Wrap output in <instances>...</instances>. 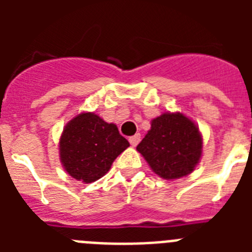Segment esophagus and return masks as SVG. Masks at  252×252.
I'll use <instances>...</instances> for the list:
<instances>
[{"mask_svg":"<svg viewBox=\"0 0 252 252\" xmlns=\"http://www.w3.org/2000/svg\"><path fill=\"white\" fill-rule=\"evenodd\" d=\"M140 140H141V135H140V133H136V135L131 136L130 139H128V141H130V144L132 146H136L140 142Z\"/></svg>","mask_w":252,"mask_h":252,"instance_id":"esophagus-1","label":"esophagus"}]
</instances>
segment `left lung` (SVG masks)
Here are the masks:
<instances>
[{
	"mask_svg": "<svg viewBox=\"0 0 252 252\" xmlns=\"http://www.w3.org/2000/svg\"><path fill=\"white\" fill-rule=\"evenodd\" d=\"M201 132L183 113H162L151 121V128L137 151L155 174L178 179L190 174L202 155Z\"/></svg>",
	"mask_w": 252,
	"mask_h": 252,
	"instance_id": "left-lung-1",
	"label": "left lung"
}]
</instances>
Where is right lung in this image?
I'll return each instance as SVG.
<instances>
[{"label": "right lung", "mask_w": 252, "mask_h": 252, "mask_svg": "<svg viewBox=\"0 0 252 252\" xmlns=\"http://www.w3.org/2000/svg\"><path fill=\"white\" fill-rule=\"evenodd\" d=\"M128 146L115 124H107L92 112L81 113L66 124L60 136V160L70 177L92 183L110 170Z\"/></svg>", "instance_id": "add662e5"}]
</instances>
